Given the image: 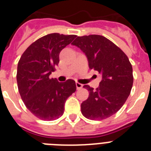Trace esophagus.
I'll return each instance as SVG.
<instances>
[{
	"label": "esophagus",
	"mask_w": 151,
	"mask_h": 151,
	"mask_svg": "<svg viewBox=\"0 0 151 151\" xmlns=\"http://www.w3.org/2000/svg\"><path fill=\"white\" fill-rule=\"evenodd\" d=\"M76 87H77V88H78V89H81V88L83 87V85L82 84H81V83L76 82Z\"/></svg>",
	"instance_id": "34e87169"
}]
</instances>
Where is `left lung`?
<instances>
[{
	"instance_id": "1",
	"label": "left lung",
	"mask_w": 151,
	"mask_h": 151,
	"mask_svg": "<svg viewBox=\"0 0 151 151\" xmlns=\"http://www.w3.org/2000/svg\"><path fill=\"white\" fill-rule=\"evenodd\" d=\"M85 54L90 69L98 71L102 80L96 89L88 85V98L81 103L83 116L103 120L124 105L133 84L132 66L129 58L112 41L101 35L78 37L72 43Z\"/></svg>"
}]
</instances>
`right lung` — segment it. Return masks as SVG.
<instances>
[{"mask_svg":"<svg viewBox=\"0 0 151 151\" xmlns=\"http://www.w3.org/2000/svg\"><path fill=\"white\" fill-rule=\"evenodd\" d=\"M76 37L57 33L42 37L27 48L19 61V92L27 109L40 119L52 121L61 117L66 99L76 91L73 80L59 82L49 78L59 64L60 52Z\"/></svg>","mask_w":151,"mask_h":151,"instance_id":"obj_1","label":"right lung"}]
</instances>
